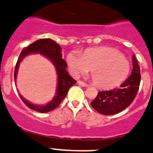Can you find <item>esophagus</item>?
<instances>
[{"instance_id":"esophagus-1","label":"esophagus","mask_w":153,"mask_h":153,"mask_svg":"<svg viewBox=\"0 0 153 153\" xmlns=\"http://www.w3.org/2000/svg\"><path fill=\"white\" fill-rule=\"evenodd\" d=\"M78 85H82V86H83V87H88V84L85 83V82H82V81H78Z\"/></svg>"}]
</instances>
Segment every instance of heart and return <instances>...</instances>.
<instances>
[{"mask_svg": "<svg viewBox=\"0 0 153 153\" xmlns=\"http://www.w3.org/2000/svg\"><path fill=\"white\" fill-rule=\"evenodd\" d=\"M66 62L72 75L78 76L91 68L94 84L99 88H108L124 81L130 73V62L119 51L107 46L88 48L81 54L71 51Z\"/></svg>", "mask_w": 153, "mask_h": 153, "instance_id": "b5f03b06", "label": "heart"}]
</instances>
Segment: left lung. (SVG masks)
I'll return each instance as SVG.
<instances>
[{
	"mask_svg": "<svg viewBox=\"0 0 153 153\" xmlns=\"http://www.w3.org/2000/svg\"><path fill=\"white\" fill-rule=\"evenodd\" d=\"M133 70L130 77L119 88L99 91L97 97L91 101L92 107L104 115L115 114L126 109L130 105L138 92L141 79L140 66L133 55Z\"/></svg>",
	"mask_w": 153,
	"mask_h": 153,
	"instance_id": "left-lung-1",
	"label": "left lung"
}]
</instances>
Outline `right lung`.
Listing matches in <instances>:
<instances>
[{"label": "right lung", "mask_w": 153, "mask_h": 153, "mask_svg": "<svg viewBox=\"0 0 153 153\" xmlns=\"http://www.w3.org/2000/svg\"><path fill=\"white\" fill-rule=\"evenodd\" d=\"M33 53H40L46 56L54 65L58 75V85L56 89V95L50 102L46 105H36L29 102L23 98L22 95L19 94L23 103L30 109L40 113H46L53 111L59 105L63 99L67 95L68 90L73 85L76 83V81L74 80L68 75L67 71V63L62 59V48L59 44L56 43L54 40L51 39H40L36 42L30 44L27 48H23V51L20 53L16 62L14 71V80L16 81L17 70L19 65L21 62L23 58L27 55Z\"/></svg>", "instance_id": "1"}]
</instances>
